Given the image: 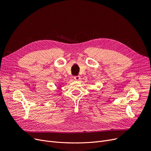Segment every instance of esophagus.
<instances>
[{"label":"esophagus","mask_w":151,"mask_h":151,"mask_svg":"<svg viewBox=\"0 0 151 151\" xmlns=\"http://www.w3.org/2000/svg\"><path fill=\"white\" fill-rule=\"evenodd\" d=\"M74 79L75 80H76V81H79V80L80 79V76H74Z\"/></svg>","instance_id":"obj_1"}]
</instances>
